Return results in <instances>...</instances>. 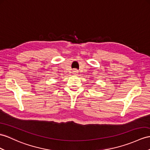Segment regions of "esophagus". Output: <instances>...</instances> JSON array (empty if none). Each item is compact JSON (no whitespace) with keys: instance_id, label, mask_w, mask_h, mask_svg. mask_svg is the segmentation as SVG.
<instances>
[{"instance_id":"esophagus-1","label":"esophagus","mask_w":150,"mask_h":150,"mask_svg":"<svg viewBox=\"0 0 150 150\" xmlns=\"http://www.w3.org/2000/svg\"><path fill=\"white\" fill-rule=\"evenodd\" d=\"M72 74L74 75H77L78 74V71L76 70V69H74V70L72 71Z\"/></svg>"}]
</instances>
